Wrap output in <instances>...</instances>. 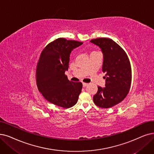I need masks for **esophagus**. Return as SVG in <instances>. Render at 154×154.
<instances>
[{"mask_svg": "<svg viewBox=\"0 0 154 154\" xmlns=\"http://www.w3.org/2000/svg\"><path fill=\"white\" fill-rule=\"evenodd\" d=\"M87 85H88V83H83V87H87Z\"/></svg>", "mask_w": 154, "mask_h": 154, "instance_id": "1", "label": "esophagus"}]
</instances>
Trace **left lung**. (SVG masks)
<instances>
[{"instance_id": "left-lung-1", "label": "left lung", "mask_w": 154, "mask_h": 154, "mask_svg": "<svg viewBox=\"0 0 154 154\" xmlns=\"http://www.w3.org/2000/svg\"><path fill=\"white\" fill-rule=\"evenodd\" d=\"M103 54L102 71L106 74L105 87H98L94 96L96 106L102 108L114 106L125 99L130 88L131 69L126 53L112 40L99 38L90 40Z\"/></svg>"}]
</instances>
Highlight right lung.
Masks as SVG:
<instances>
[{"label":"right lung","instance_id":"obj_1","mask_svg":"<svg viewBox=\"0 0 154 154\" xmlns=\"http://www.w3.org/2000/svg\"><path fill=\"white\" fill-rule=\"evenodd\" d=\"M82 42L59 38L48 44L41 53L36 66L38 90L45 99L55 105L69 108L77 103L83 85L70 82L68 70L70 54Z\"/></svg>","mask_w":154,"mask_h":154}]
</instances>
